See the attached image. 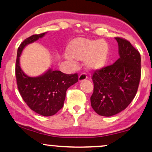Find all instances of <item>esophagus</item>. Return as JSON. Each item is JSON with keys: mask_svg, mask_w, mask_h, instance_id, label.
Wrapping results in <instances>:
<instances>
[{"mask_svg": "<svg viewBox=\"0 0 152 152\" xmlns=\"http://www.w3.org/2000/svg\"><path fill=\"white\" fill-rule=\"evenodd\" d=\"M87 79V75L85 72L82 73V74L80 75L79 76V82H82L83 80H85Z\"/></svg>", "mask_w": 152, "mask_h": 152, "instance_id": "34e87169", "label": "esophagus"}]
</instances>
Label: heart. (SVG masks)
<instances>
[{"instance_id": "obj_1", "label": "heart", "mask_w": 152, "mask_h": 152, "mask_svg": "<svg viewBox=\"0 0 152 152\" xmlns=\"http://www.w3.org/2000/svg\"><path fill=\"white\" fill-rule=\"evenodd\" d=\"M108 46L104 40H91L85 38H77L69 44L67 53L72 58L80 61H85L89 67L99 70L105 66L108 57Z\"/></svg>"}]
</instances>
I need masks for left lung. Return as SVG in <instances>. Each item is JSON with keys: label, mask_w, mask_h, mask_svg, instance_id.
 <instances>
[{"label": "left lung", "mask_w": 152, "mask_h": 152, "mask_svg": "<svg viewBox=\"0 0 152 152\" xmlns=\"http://www.w3.org/2000/svg\"><path fill=\"white\" fill-rule=\"evenodd\" d=\"M120 58L113 65L94 70L91 107L109 117L128 106L135 96L141 77V56L126 39L115 37Z\"/></svg>", "instance_id": "1"}]
</instances>
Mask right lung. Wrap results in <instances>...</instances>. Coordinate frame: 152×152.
Segmentation results:
<instances>
[{
    "mask_svg": "<svg viewBox=\"0 0 152 152\" xmlns=\"http://www.w3.org/2000/svg\"><path fill=\"white\" fill-rule=\"evenodd\" d=\"M45 34L32 35L20 45L17 53L15 76L18 90L27 106L39 115L51 116L63 108L67 89L78 81V75H67L51 69L36 77L24 74L20 65L22 50L27 45L42 38Z\"/></svg>",
    "mask_w": 152,
    "mask_h": 152,
    "instance_id": "obj_1",
    "label": "right lung"
}]
</instances>
